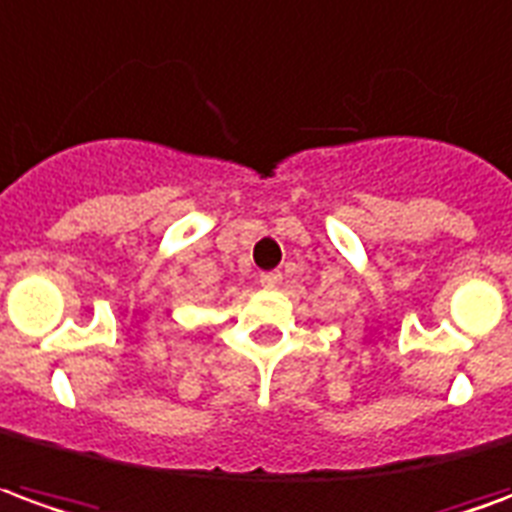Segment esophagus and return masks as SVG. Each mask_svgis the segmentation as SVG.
<instances>
[{
    "mask_svg": "<svg viewBox=\"0 0 512 512\" xmlns=\"http://www.w3.org/2000/svg\"><path fill=\"white\" fill-rule=\"evenodd\" d=\"M281 284H284V275L278 273V270H273V273H262V286H267V289H278Z\"/></svg>",
    "mask_w": 512,
    "mask_h": 512,
    "instance_id": "1",
    "label": "esophagus"
}]
</instances>
